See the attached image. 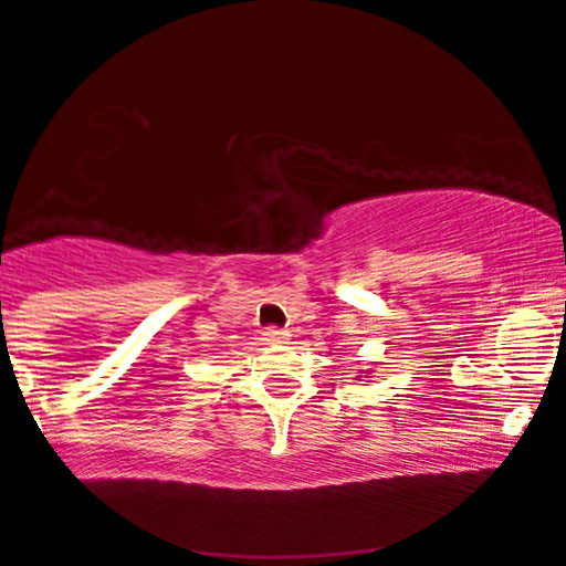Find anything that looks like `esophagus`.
Here are the masks:
<instances>
[{"mask_svg":"<svg viewBox=\"0 0 566 566\" xmlns=\"http://www.w3.org/2000/svg\"><path fill=\"white\" fill-rule=\"evenodd\" d=\"M286 332H282V329H276V327H269V329H264V343L266 345H282V343H286Z\"/></svg>","mask_w":566,"mask_h":566,"instance_id":"1","label":"esophagus"}]
</instances>
